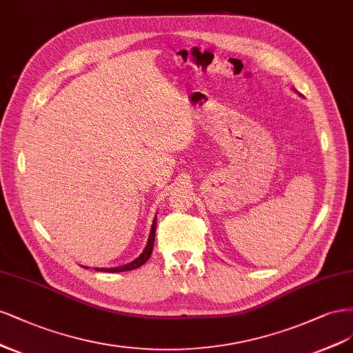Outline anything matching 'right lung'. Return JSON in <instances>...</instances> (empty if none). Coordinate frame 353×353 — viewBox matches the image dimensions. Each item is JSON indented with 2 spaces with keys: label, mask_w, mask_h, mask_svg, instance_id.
<instances>
[{
  "label": "right lung",
  "mask_w": 353,
  "mask_h": 353,
  "mask_svg": "<svg viewBox=\"0 0 353 353\" xmlns=\"http://www.w3.org/2000/svg\"><path fill=\"white\" fill-rule=\"evenodd\" d=\"M155 230H157V215L155 219L152 221V227H151V233H150V239H148V243L145 246V249L142 251V254L134 258L133 261H130V263L124 264V265H120V267H111V268H95L97 271H104V272H123V271H130V270H134L141 267L142 264H145L148 259H150L151 254H152V249H154V241H155ZM88 268V267H85Z\"/></svg>",
  "instance_id": "obj_1"
}]
</instances>
